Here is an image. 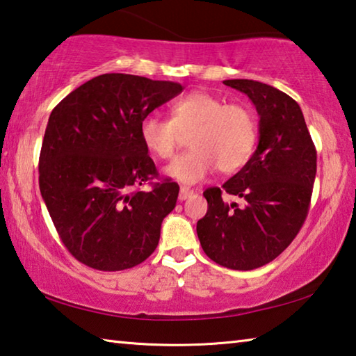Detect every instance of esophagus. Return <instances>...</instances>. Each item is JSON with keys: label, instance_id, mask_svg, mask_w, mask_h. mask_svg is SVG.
<instances>
[{"label": "esophagus", "instance_id": "34e87169", "mask_svg": "<svg viewBox=\"0 0 356 356\" xmlns=\"http://www.w3.org/2000/svg\"><path fill=\"white\" fill-rule=\"evenodd\" d=\"M193 195V190L188 188V186H180L179 190V200L180 201H185L186 197H190Z\"/></svg>", "mask_w": 356, "mask_h": 356}]
</instances>
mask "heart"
<instances>
[{"label": "heart", "instance_id": "1", "mask_svg": "<svg viewBox=\"0 0 356 356\" xmlns=\"http://www.w3.org/2000/svg\"><path fill=\"white\" fill-rule=\"evenodd\" d=\"M186 152L166 166V174L184 184H196L213 170L234 172L251 159L257 141V122L250 106L226 104L207 91H193L171 105V119L149 114L141 120L144 146L161 160L171 159L188 134Z\"/></svg>", "mask_w": 356, "mask_h": 356}]
</instances>
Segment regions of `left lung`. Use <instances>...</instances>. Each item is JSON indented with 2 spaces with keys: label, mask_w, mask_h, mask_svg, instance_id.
I'll list each match as a JSON object with an SVG mask.
<instances>
[{
  "label": "left lung",
  "mask_w": 356,
  "mask_h": 356,
  "mask_svg": "<svg viewBox=\"0 0 356 356\" xmlns=\"http://www.w3.org/2000/svg\"><path fill=\"white\" fill-rule=\"evenodd\" d=\"M245 92L259 114L256 152L222 188L204 191L209 209L197 221L201 246L213 262L232 270H254L284 251L309 212L317 152L297 102L254 80H225ZM227 192L243 206L225 203Z\"/></svg>",
  "instance_id": "8db88e82"
}]
</instances>
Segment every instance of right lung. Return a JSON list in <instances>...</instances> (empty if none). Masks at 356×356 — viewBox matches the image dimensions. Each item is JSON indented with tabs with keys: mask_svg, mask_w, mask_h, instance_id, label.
Listing matches in <instances>:
<instances>
[{
	"mask_svg": "<svg viewBox=\"0 0 356 356\" xmlns=\"http://www.w3.org/2000/svg\"><path fill=\"white\" fill-rule=\"evenodd\" d=\"M182 84L104 74L53 108L39 156V188L53 225L76 261L102 272L141 264L176 207L179 185L159 179L140 136L141 120ZM150 183L149 192L134 191Z\"/></svg>",
	"mask_w": 356,
	"mask_h": 356,
	"instance_id": "add662e5",
	"label": "right lung"
}]
</instances>
